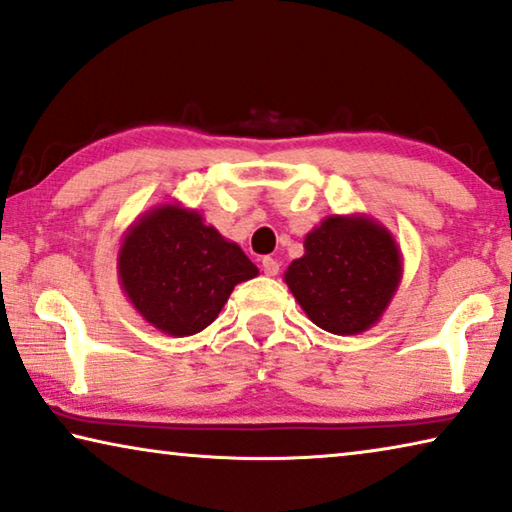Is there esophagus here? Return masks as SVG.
<instances>
[{"label": "esophagus", "instance_id": "esophagus-1", "mask_svg": "<svg viewBox=\"0 0 512 512\" xmlns=\"http://www.w3.org/2000/svg\"><path fill=\"white\" fill-rule=\"evenodd\" d=\"M262 269H264L266 275H271V278H273V275H278V271H280V262H278V259H273V257H264L262 259Z\"/></svg>", "mask_w": 512, "mask_h": 512}]
</instances>
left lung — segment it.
I'll return each instance as SVG.
<instances>
[{
    "instance_id": "1",
    "label": "left lung",
    "mask_w": 512,
    "mask_h": 512,
    "mask_svg": "<svg viewBox=\"0 0 512 512\" xmlns=\"http://www.w3.org/2000/svg\"><path fill=\"white\" fill-rule=\"evenodd\" d=\"M403 275L392 232L369 216H328L285 271L291 294L316 326L358 335L378 323Z\"/></svg>"
}]
</instances>
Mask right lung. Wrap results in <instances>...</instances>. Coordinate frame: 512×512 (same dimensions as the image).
Wrapping results in <instances>:
<instances>
[{
  "label": "right lung",
  "mask_w": 512,
  "mask_h": 512,
  "mask_svg": "<svg viewBox=\"0 0 512 512\" xmlns=\"http://www.w3.org/2000/svg\"><path fill=\"white\" fill-rule=\"evenodd\" d=\"M257 273L237 243L177 202L143 214L118 250V278L129 303L170 337L205 330L232 289Z\"/></svg>",
  "instance_id": "obj_1"
}]
</instances>
